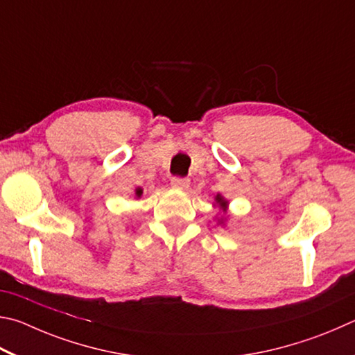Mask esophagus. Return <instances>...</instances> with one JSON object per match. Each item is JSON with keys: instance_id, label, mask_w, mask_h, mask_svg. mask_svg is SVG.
Here are the masks:
<instances>
[{"instance_id": "34e87169", "label": "esophagus", "mask_w": 355, "mask_h": 355, "mask_svg": "<svg viewBox=\"0 0 355 355\" xmlns=\"http://www.w3.org/2000/svg\"><path fill=\"white\" fill-rule=\"evenodd\" d=\"M171 185L174 189H179V190H189L190 181H189V179H185V178H173Z\"/></svg>"}]
</instances>
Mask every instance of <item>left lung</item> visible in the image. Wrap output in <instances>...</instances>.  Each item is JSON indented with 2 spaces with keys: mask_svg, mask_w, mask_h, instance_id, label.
Here are the masks:
<instances>
[{
  "mask_svg": "<svg viewBox=\"0 0 355 355\" xmlns=\"http://www.w3.org/2000/svg\"><path fill=\"white\" fill-rule=\"evenodd\" d=\"M214 206H216L218 207L221 212H223V215L220 216L218 218V225H221V226H225L226 225V221H227V216H226V214H227V209H229V201L226 200L225 196H221L220 193L215 196V202H214Z\"/></svg>",
  "mask_w": 355,
  "mask_h": 355,
  "instance_id": "obj_1",
  "label": "left lung"
}]
</instances>
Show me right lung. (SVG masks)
<instances>
[{"label":"right lung","instance_id":"add662e5","mask_svg":"<svg viewBox=\"0 0 355 355\" xmlns=\"http://www.w3.org/2000/svg\"><path fill=\"white\" fill-rule=\"evenodd\" d=\"M141 195H143V189L141 187H137L135 189V198H141Z\"/></svg>","mask_w":355,"mask_h":355}]
</instances>
